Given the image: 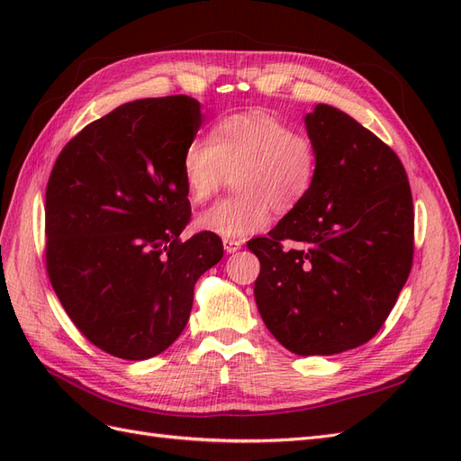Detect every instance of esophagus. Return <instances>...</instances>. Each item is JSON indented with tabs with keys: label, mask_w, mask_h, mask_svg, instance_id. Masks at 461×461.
<instances>
[{
	"label": "esophagus",
	"mask_w": 461,
	"mask_h": 461,
	"mask_svg": "<svg viewBox=\"0 0 461 461\" xmlns=\"http://www.w3.org/2000/svg\"><path fill=\"white\" fill-rule=\"evenodd\" d=\"M222 246H225V252L227 254H234V252H239V249L242 248V242L240 240H232V239H225V240H222Z\"/></svg>",
	"instance_id": "obj_1"
}]
</instances>
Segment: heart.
<instances>
[{"instance_id":"b5f03b06","label":"heart","mask_w":461,"mask_h":461,"mask_svg":"<svg viewBox=\"0 0 461 461\" xmlns=\"http://www.w3.org/2000/svg\"><path fill=\"white\" fill-rule=\"evenodd\" d=\"M236 166L232 188L239 194L207 207L196 222L202 230L240 240L269 225L271 205L288 212L305 198L317 176V146L267 111L229 115L209 138L194 136L185 146L180 169L190 198L213 196Z\"/></svg>"}]
</instances>
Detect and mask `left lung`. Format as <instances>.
<instances>
[{"label": "left lung", "mask_w": 461, "mask_h": 461, "mask_svg": "<svg viewBox=\"0 0 461 461\" xmlns=\"http://www.w3.org/2000/svg\"><path fill=\"white\" fill-rule=\"evenodd\" d=\"M305 131L315 183L248 248L261 263L254 294L273 337L292 354L334 356L371 340L393 312L411 271L413 202L396 153L344 111L317 104Z\"/></svg>", "instance_id": "1"}]
</instances>
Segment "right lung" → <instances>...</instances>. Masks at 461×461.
<instances>
[{"instance_id":"1","label":"right lung","mask_w":461,"mask_h":461,"mask_svg":"<svg viewBox=\"0 0 461 461\" xmlns=\"http://www.w3.org/2000/svg\"><path fill=\"white\" fill-rule=\"evenodd\" d=\"M188 95L122 104L59 153L46 188V265L77 329L140 361L185 330L194 285L222 258L217 234L180 240L190 221L180 169L202 127Z\"/></svg>"}]
</instances>
